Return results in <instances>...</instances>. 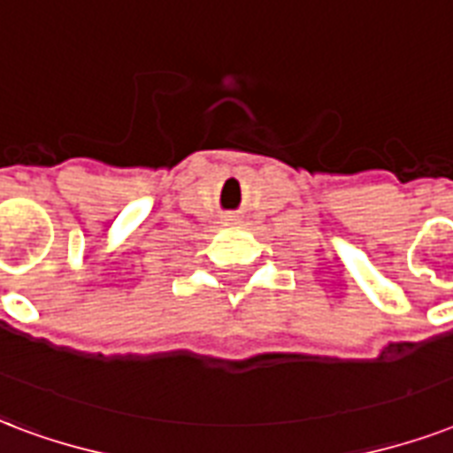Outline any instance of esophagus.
I'll return each mask as SVG.
<instances>
[{
    "label": "esophagus",
    "instance_id": "obj_1",
    "mask_svg": "<svg viewBox=\"0 0 453 453\" xmlns=\"http://www.w3.org/2000/svg\"><path fill=\"white\" fill-rule=\"evenodd\" d=\"M223 220H226V223H237V220H240V219H237V216H233V213H230V216H226V219H223Z\"/></svg>",
    "mask_w": 453,
    "mask_h": 453
}]
</instances>
